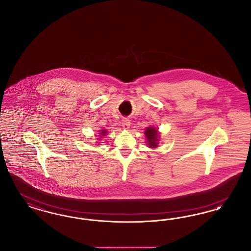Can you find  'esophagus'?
<instances>
[{"label": "esophagus", "mask_w": 251, "mask_h": 251, "mask_svg": "<svg viewBox=\"0 0 251 251\" xmlns=\"http://www.w3.org/2000/svg\"><path fill=\"white\" fill-rule=\"evenodd\" d=\"M121 124H122V128L124 130H128L130 128L131 121H130V120H128V119H124V120H122V123Z\"/></svg>", "instance_id": "obj_1"}]
</instances>
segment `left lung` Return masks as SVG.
Instances as JSON below:
<instances>
[{"mask_svg": "<svg viewBox=\"0 0 251 251\" xmlns=\"http://www.w3.org/2000/svg\"><path fill=\"white\" fill-rule=\"evenodd\" d=\"M145 134L147 136V139H148V142L150 147L151 148H155L157 147V138H158V134H157V130H155V128H152V127H149L146 131H145Z\"/></svg>", "mask_w": 251, "mask_h": 251, "instance_id": "1", "label": "left lung"}]
</instances>
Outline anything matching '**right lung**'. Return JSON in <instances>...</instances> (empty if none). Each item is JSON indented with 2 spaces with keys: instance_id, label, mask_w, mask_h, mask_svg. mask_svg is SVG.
<instances>
[{
  "instance_id": "1",
  "label": "right lung",
  "mask_w": 251,
  "mask_h": 251,
  "mask_svg": "<svg viewBox=\"0 0 251 251\" xmlns=\"http://www.w3.org/2000/svg\"><path fill=\"white\" fill-rule=\"evenodd\" d=\"M100 133L103 135V134H105V133H106V130H102V131H100Z\"/></svg>"
}]
</instances>
